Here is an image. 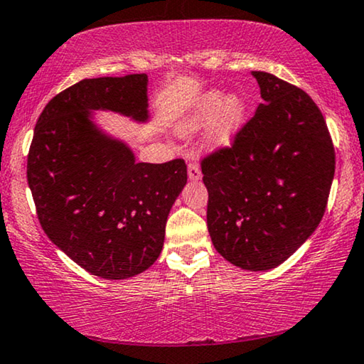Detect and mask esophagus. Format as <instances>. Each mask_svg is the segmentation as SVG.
Returning a JSON list of instances; mask_svg holds the SVG:
<instances>
[{"label":"esophagus","instance_id":"esophagus-1","mask_svg":"<svg viewBox=\"0 0 364 364\" xmlns=\"http://www.w3.org/2000/svg\"><path fill=\"white\" fill-rule=\"evenodd\" d=\"M203 173H201V168H199L198 163H189L188 165V178L191 181H199L201 180Z\"/></svg>","mask_w":364,"mask_h":364}]
</instances>
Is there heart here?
Wrapping results in <instances>:
<instances>
[{
	"label": "heart",
	"instance_id": "1",
	"mask_svg": "<svg viewBox=\"0 0 364 364\" xmlns=\"http://www.w3.org/2000/svg\"><path fill=\"white\" fill-rule=\"evenodd\" d=\"M247 117V100L240 94H226L209 90L201 95L194 109L183 125L184 132H193L209 124V140L214 146H228L237 132L242 129Z\"/></svg>",
	"mask_w": 364,
	"mask_h": 364
}]
</instances>
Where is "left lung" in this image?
<instances>
[{"instance_id": "obj_1", "label": "left lung", "mask_w": 364, "mask_h": 364, "mask_svg": "<svg viewBox=\"0 0 364 364\" xmlns=\"http://www.w3.org/2000/svg\"><path fill=\"white\" fill-rule=\"evenodd\" d=\"M262 104L229 148L201 161L208 231L244 270L285 262L318 226L335 176V148L309 94L254 70Z\"/></svg>"}]
</instances>
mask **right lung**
Masks as SVG:
<instances>
[{
  "instance_id": "1",
  "label": "right lung",
  "mask_w": 364,
  "mask_h": 364,
  "mask_svg": "<svg viewBox=\"0 0 364 364\" xmlns=\"http://www.w3.org/2000/svg\"><path fill=\"white\" fill-rule=\"evenodd\" d=\"M148 75L84 79L44 107L28 155V184L48 237L97 277L129 279L155 264L186 165L136 163L94 122L109 110L145 124Z\"/></svg>"
}]
</instances>
